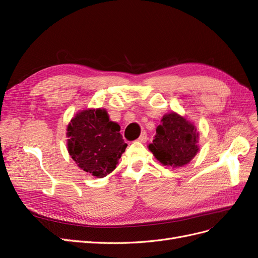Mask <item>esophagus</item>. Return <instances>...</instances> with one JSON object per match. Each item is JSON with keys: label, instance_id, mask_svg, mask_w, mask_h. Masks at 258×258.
<instances>
[{"label": "esophagus", "instance_id": "obj_1", "mask_svg": "<svg viewBox=\"0 0 258 258\" xmlns=\"http://www.w3.org/2000/svg\"><path fill=\"white\" fill-rule=\"evenodd\" d=\"M147 141V135L146 132H142V135L139 137L138 139V142H141V143H145Z\"/></svg>", "mask_w": 258, "mask_h": 258}]
</instances>
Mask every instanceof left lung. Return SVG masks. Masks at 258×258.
I'll return each mask as SVG.
<instances>
[{
  "mask_svg": "<svg viewBox=\"0 0 258 258\" xmlns=\"http://www.w3.org/2000/svg\"><path fill=\"white\" fill-rule=\"evenodd\" d=\"M198 140L199 134L191 121L185 116L170 112L162 116L148 150L161 165L179 168L189 163L199 152Z\"/></svg>",
  "mask_w": 258,
  "mask_h": 258,
  "instance_id": "left-lung-1",
  "label": "left lung"
}]
</instances>
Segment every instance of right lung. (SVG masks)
<instances>
[{
    "instance_id": "add662e5",
    "label": "right lung",
    "mask_w": 258,
    "mask_h": 258,
    "mask_svg": "<svg viewBox=\"0 0 258 258\" xmlns=\"http://www.w3.org/2000/svg\"><path fill=\"white\" fill-rule=\"evenodd\" d=\"M119 131L120 126L110 120L105 108H85L68 124V152L85 172L104 177L116 168L127 147Z\"/></svg>"
}]
</instances>
